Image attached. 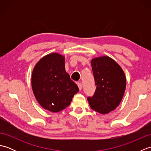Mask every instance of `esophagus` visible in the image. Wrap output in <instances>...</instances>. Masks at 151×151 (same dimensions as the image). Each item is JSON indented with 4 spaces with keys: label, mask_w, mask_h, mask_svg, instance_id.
Masks as SVG:
<instances>
[{
    "label": "esophagus",
    "mask_w": 151,
    "mask_h": 151,
    "mask_svg": "<svg viewBox=\"0 0 151 151\" xmlns=\"http://www.w3.org/2000/svg\"><path fill=\"white\" fill-rule=\"evenodd\" d=\"M77 85L78 86V88H79L80 90H81V89H82V84H81V82H78L77 83Z\"/></svg>",
    "instance_id": "esophagus-1"
}]
</instances>
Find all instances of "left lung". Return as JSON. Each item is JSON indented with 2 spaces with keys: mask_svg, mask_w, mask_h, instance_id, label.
I'll use <instances>...</instances> for the list:
<instances>
[{
  "mask_svg": "<svg viewBox=\"0 0 151 151\" xmlns=\"http://www.w3.org/2000/svg\"><path fill=\"white\" fill-rule=\"evenodd\" d=\"M96 89L88 97L93 110L102 114L114 110L123 99L126 88V76L119 64L108 56L91 61Z\"/></svg>",
  "mask_w": 151,
  "mask_h": 151,
  "instance_id": "obj_1",
  "label": "left lung"
}]
</instances>
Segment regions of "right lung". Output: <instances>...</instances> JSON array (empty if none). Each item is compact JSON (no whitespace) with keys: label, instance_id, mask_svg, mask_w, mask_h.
Returning a JSON list of instances; mask_svg holds the SVG:
<instances>
[{"label":"right lung","instance_id":"1","mask_svg":"<svg viewBox=\"0 0 151 151\" xmlns=\"http://www.w3.org/2000/svg\"><path fill=\"white\" fill-rule=\"evenodd\" d=\"M32 87L39 104L54 113L68 106L79 91L65 71V57L58 53L48 54L36 63L32 75Z\"/></svg>","mask_w":151,"mask_h":151}]
</instances>
